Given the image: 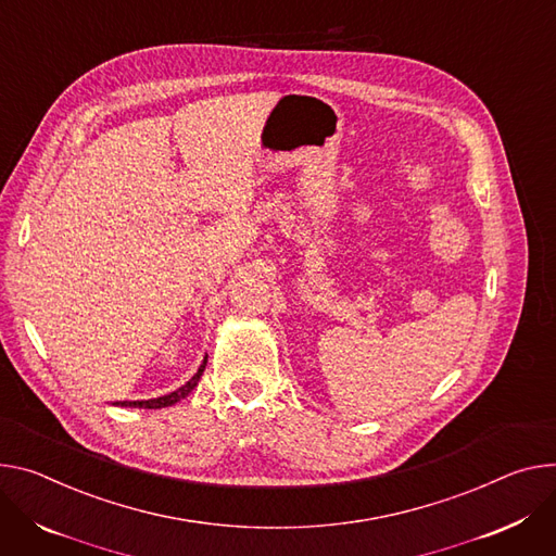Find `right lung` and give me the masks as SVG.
I'll use <instances>...</instances> for the list:
<instances>
[{
  "label": "right lung",
  "instance_id": "add662e5",
  "mask_svg": "<svg viewBox=\"0 0 556 556\" xmlns=\"http://www.w3.org/2000/svg\"><path fill=\"white\" fill-rule=\"evenodd\" d=\"M206 364H208V357H204V362H201V366L197 368V372H194L181 388H177L175 392H168V394L157 396V399H143V401H115L113 406H119V408H148V410H157V408L173 406V403L186 399V396L197 388L201 375H204V370H206Z\"/></svg>",
  "mask_w": 556,
  "mask_h": 556
}]
</instances>
